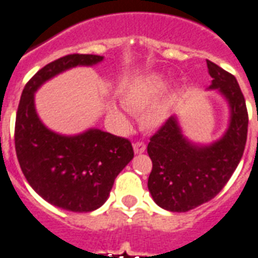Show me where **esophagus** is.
<instances>
[{
	"label": "esophagus",
	"instance_id": "34e87169",
	"mask_svg": "<svg viewBox=\"0 0 258 258\" xmlns=\"http://www.w3.org/2000/svg\"><path fill=\"white\" fill-rule=\"evenodd\" d=\"M145 150H146V145L143 143V142H135V143H134V151H135V154L145 153Z\"/></svg>",
	"mask_w": 258,
	"mask_h": 258
}]
</instances>
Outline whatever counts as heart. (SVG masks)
<instances>
[{
	"label": "heart",
	"instance_id": "1",
	"mask_svg": "<svg viewBox=\"0 0 258 258\" xmlns=\"http://www.w3.org/2000/svg\"><path fill=\"white\" fill-rule=\"evenodd\" d=\"M165 88L166 80L162 75H149L147 78L139 80L128 89V92L125 93L124 99H123L124 107L134 113L143 112L158 100V97L163 93ZM169 112L170 100L165 99L161 103L154 105L153 108H150L143 115V124L147 128H158L169 117ZM111 115L123 123L125 121L124 116L116 109H112Z\"/></svg>",
	"mask_w": 258,
	"mask_h": 258
}]
</instances>
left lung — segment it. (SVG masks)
<instances>
[{
  "instance_id": "obj_1",
  "label": "left lung",
  "mask_w": 258,
  "mask_h": 258,
  "mask_svg": "<svg viewBox=\"0 0 258 258\" xmlns=\"http://www.w3.org/2000/svg\"><path fill=\"white\" fill-rule=\"evenodd\" d=\"M213 78L210 89H220L230 105V124L220 141L196 146L180 133L170 116L150 138L153 161L149 190L154 201L170 212L183 213L208 202L228 183L240 163L248 137V109L236 78L206 60Z\"/></svg>"
}]
</instances>
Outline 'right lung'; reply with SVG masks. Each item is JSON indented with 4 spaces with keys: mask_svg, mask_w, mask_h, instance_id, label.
Listing matches in <instances>:
<instances>
[{
    "mask_svg": "<svg viewBox=\"0 0 258 258\" xmlns=\"http://www.w3.org/2000/svg\"><path fill=\"white\" fill-rule=\"evenodd\" d=\"M101 60L74 53L46 64L26 83L16 115L14 146L26 180L46 202L71 212L88 213L104 204L117 174L134 158L133 145L97 128L75 137L50 131L38 119L34 92L64 71Z\"/></svg>",
    "mask_w": 258,
    "mask_h": 258,
    "instance_id": "add662e5",
    "label": "right lung"
}]
</instances>
